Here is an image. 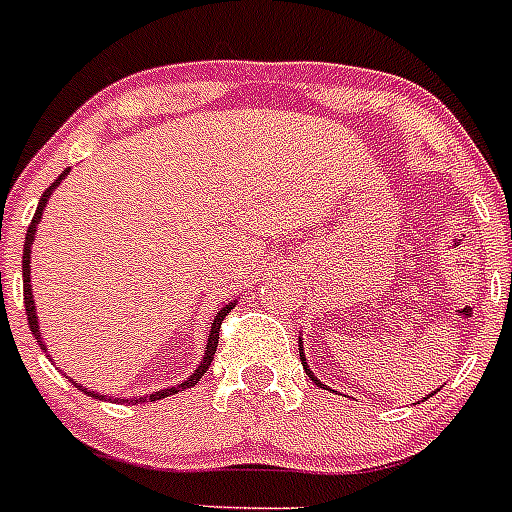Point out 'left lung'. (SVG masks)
Here are the masks:
<instances>
[{"label":"left lung","instance_id":"1","mask_svg":"<svg viewBox=\"0 0 512 512\" xmlns=\"http://www.w3.org/2000/svg\"><path fill=\"white\" fill-rule=\"evenodd\" d=\"M299 358H302V363H304V353H299ZM304 370H307V375H309V378H312V381H314V383H317V386H322V383H320V381H317V378H314V375H312V370H309V368H307V365H304ZM322 388H325V386H322Z\"/></svg>","mask_w":512,"mask_h":512}]
</instances>
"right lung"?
Wrapping results in <instances>:
<instances>
[{
  "label": "right lung",
  "instance_id": "1",
  "mask_svg": "<svg viewBox=\"0 0 512 512\" xmlns=\"http://www.w3.org/2000/svg\"><path fill=\"white\" fill-rule=\"evenodd\" d=\"M68 175V170L65 172H60V177L58 180L53 182V185L48 187V190L42 192V198H40V205H37V210H35V215H32V223H30V228H27V236H25V253H22V294H25V312H27V322H30V330H32V335H35V340L40 342V348L45 350V345H42V337H40V325H37V317H35V299H32V289H30V246H32V241H35V225H37V220H40V215H42V210H45V203H48V198H50V192L55 190V185H58L60 180H63V177ZM233 309V302L231 304H225L223 309H220L218 314H215V320H213V327H210V335H208V348H205V358H203V363H200V368L195 370V373L190 375V378H187L185 383H180V386H172V388H164V391H157V393H152V396H144V398H129V403H134V401H157V398H164V396H172V393H177V391H185V388H190V386H195V383L200 381V378H203L205 373H208V368H210V363H213V355H215V348H218V332H220V325H223V320H225V314L231 312ZM75 386H78V383H75ZM81 388V391H86V388L83 386H78ZM86 393H91V391H86Z\"/></svg>",
  "mask_w": 512,
  "mask_h": 512
}]
</instances>
